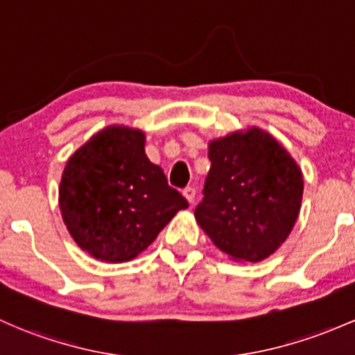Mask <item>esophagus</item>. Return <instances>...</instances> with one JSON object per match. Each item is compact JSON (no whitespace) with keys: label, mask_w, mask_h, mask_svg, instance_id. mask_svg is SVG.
I'll return each instance as SVG.
<instances>
[{"label":"esophagus","mask_w":355,"mask_h":355,"mask_svg":"<svg viewBox=\"0 0 355 355\" xmlns=\"http://www.w3.org/2000/svg\"><path fill=\"white\" fill-rule=\"evenodd\" d=\"M182 193H184V197L190 202V204L196 200V189H193V187H185V189L182 190Z\"/></svg>","instance_id":"34e87169"}]
</instances>
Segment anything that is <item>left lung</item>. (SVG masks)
<instances>
[{
  "label": "left lung",
  "instance_id": "obj_1",
  "mask_svg": "<svg viewBox=\"0 0 355 355\" xmlns=\"http://www.w3.org/2000/svg\"><path fill=\"white\" fill-rule=\"evenodd\" d=\"M196 219L222 252L258 263L290 236L303 197L302 170L266 131L214 139Z\"/></svg>",
  "mask_w": 355,
  "mask_h": 355
}]
</instances>
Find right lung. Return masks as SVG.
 Returning a JSON list of instances; mask_svg holds the SVG:
<instances>
[{
	"instance_id": "1",
	"label": "right lung",
	"mask_w": 355,
	"mask_h": 355,
	"mask_svg": "<svg viewBox=\"0 0 355 355\" xmlns=\"http://www.w3.org/2000/svg\"><path fill=\"white\" fill-rule=\"evenodd\" d=\"M58 205L80 249L124 263L145 251L189 202L148 159L143 131L107 126L69 158Z\"/></svg>"
}]
</instances>
